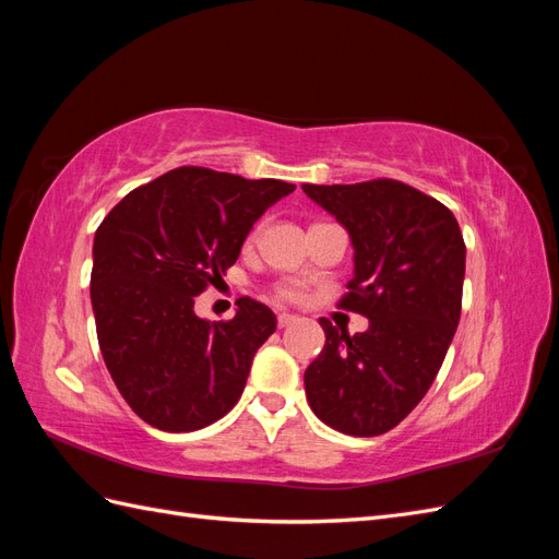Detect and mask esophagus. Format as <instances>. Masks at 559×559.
<instances>
[{
	"label": "esophagus",
	"mask_w": 559,
	"mask_h": 559,
	"mask_svg": "<svg viewBox=\"0 0 559 559\" xmlns=\"http://www.w3.org/2000/svg\"><path fill=\"white\" fill-rule=\"evenodd\" d=\"M294 321H296V314H286V312H282V314L277 317V324H280V329L294 324Z\"/></svg>",
	"instance_id": "34e87169"
}]
</instances>
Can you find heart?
Masks as SVG:
<instances>
[{"instance_id":"obj_1","label":"heart","mask_w":559,"mask_h":559,"mask_svg":"<svg viewBox=\"0 0 559 559\" xmlns=\"http://www.w3.org/2000/svg\"><path fill=\"white\" fill-rule=\"evenodd\" d=\"M261 228H263V224L253 226V230L249 233V242L259 238ZM275 296H277L280 300H286V302H300L302 298H306V286H302V284L296 282V280H282V282L275 286Z\"/></svg>"}]
</instances>
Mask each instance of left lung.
Instances as JSON below:
<instances>
[{
	"label": "left lung",
	"instance_id": "left-lung-1",
	"mask_svg": "<svg viewBox=\"0 0 559 559\" xmlns=\"http://www.w3.org/2000/svg\"><path fill=\"white\" fill-rule=\"evenodd\" d=\"M354 245L337 308L368 319L349 335L319 319L326 345L306 370L314 415L347 436L394 429L425 399L462 314L466 245L454 214L396 179L302 183Z\"/></svg>",
	"mask_w": 559,
	"mask_h": 559
}]
</instances>
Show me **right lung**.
<instances>
[{
	"label": "right lung",
	"instance_id": "1",
	"mask_svg": "<svg viewBox=\"0 0 559 559\" xmlns=\"http://www.w3.org/2000/svg\"><path fill=\"white\" fill-rule=\"evenodd\" d=\"M294 189L186 165L130 191L95 230L97 343L118 392L146 425L195 431L240 401L277 317L245 296L238 314L210 324L193 312L195 296L226 275L253 222Z\"/></svg>",
	"mask_w": 559,
	"mask_h": 559
}]
</instances>
